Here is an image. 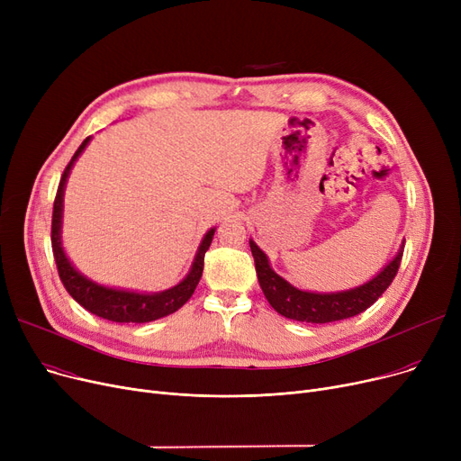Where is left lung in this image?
<instances>
[{"label": "left lung", "instance_id": "obj_1", "mask_svg": "<svg viewBox=\"0 0 461 461\" xmlns=\"http://www.w3.org/2000/svg\"><path fill=\"white\" fill-rule=\"evenodd\" d=\"M249 243L265 299L269 301V304L280 313V316L301 323L340 321L353 318L357 313L370 308L394 280L403 254L402 243L396 256L368 282L351 289H342V292L320 294L306 292V289H299L294 284H289L285 278L273 271L267 254H265L252 239Z\"/></svg>", "mask_w": 461, "mask_h": 461}]
</instances>
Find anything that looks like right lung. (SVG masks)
Here are the masks:
<instances>
[{
	"label": "right lung",
	"instance_id": "add662e5",
	"mask_svg": "<svg viewBox=\"0 0 461 461\" xmlns=\"http://www.w3.org/2000/svg\"><path fill=\"white\" fill-rule=\"evenodd\" d=\"M89 141H91V136L82 141L75 157H72L70 162L67 164L65 172L61 176V181H59V186H58L56 202H54L52 250H54L59 278L72 299L103 320L115 321V323H149V321L166 318V316H169V313L177 312L192 297L194 289H196V285L202 278L203 258L211 247V240H212L216 228H211L203 235L202 243L198 247V252H196V256H194V261L190 265L188 275L174 287L164 289V292H155V294L134 292V289L103 285L99 282L87 278L68 259V256L63 249L61 226H63V198H65L67 179L70 176L72 166L77 164L78 157L84 153Z\"/></svg>",
	"mask_w": 461,
	"mask_h": 461
}]
</instances>
